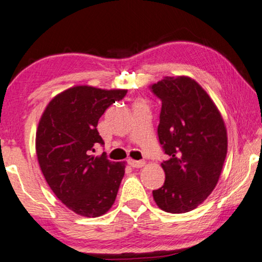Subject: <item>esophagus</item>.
<instances>
[{
	"label": "esophagus",
	"mask_w": 262,
	"mask_h": 262,
	"mask_svg": "<svg viewBox=\"0 0 262 262\" xmlns=\"http://www.w3.org/2000/svg\"><path fill=\"white\" fill-rule=\"evenodd\" d=\"M128 163H129V166L133 168H142L145 165L144 161H136V160H133V159H129V160H128Z\"/></svg>",
	"instance_id": "34e87169"
}]
</instances>
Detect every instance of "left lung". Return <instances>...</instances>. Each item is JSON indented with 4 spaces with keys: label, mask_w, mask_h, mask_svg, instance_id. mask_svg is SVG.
I'll list each match as a JSON object with an SVG mask.
<instances>
[{
    "label": "left lung",
    "mask_w": 262,
    "mask_h": 262,
    "mask_svg": "<svg viewBox=\"0 0 262 262\" xmlns=\"http://www.w3.org/2000/svg\"><path fill=\"white\" fill-rule=\"evenodd\" d=\"M162 102L159 142L168 156L165 184L153 191L157 206L184 213L206 200L219 181L227 155V130L218 107L191 77H165L151 86Z\"/></svg>",
    "instance_id": "1"
}]
</instances>
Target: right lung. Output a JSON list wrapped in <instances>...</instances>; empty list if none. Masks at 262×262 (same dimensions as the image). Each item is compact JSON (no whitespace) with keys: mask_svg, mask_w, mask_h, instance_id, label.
<instances>
[{"mask_svg":"<svg viewBox=\"0 0 262 262\" xmlns=\"http://www.w3.org/2000/svg\"><path fill=\"white\" fill-rule=\"evenodd\" d=\"M127 90L73 86L55 95L36 130V155L46 183L66 207L84 217H100L115 203L126 162L105 153L94 156L104 142L97 122Z\"/></svg>","mask_w":262,"mask_h":262,"instance_id":"add662e5","label":"right lung"}]
</instances>
